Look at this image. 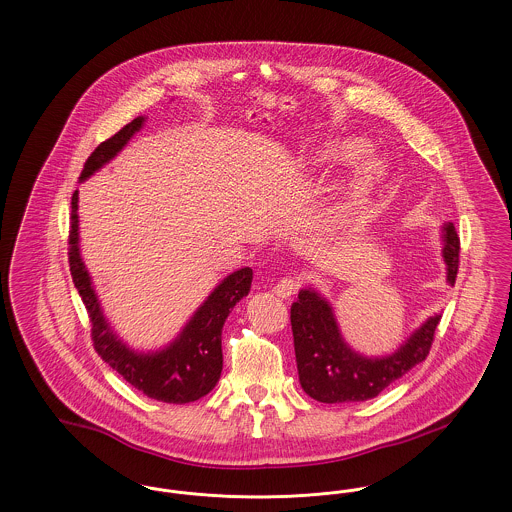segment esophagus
<instances>
[{
    "instance_id": "1",
    "label": "esophagus",
    "mask_w": 512,
    "mask_h": 512,
    "mask_svg": "<svg viewBox=\"0 0 512 512\" xmlns=\"http://www.w3.org/2000/svg\"><path fill=\"white\" fill-rule=\"evenodd\" d=\"M299 288V280L293 278V276H284L276 286H274V293L282 299H288L292 297L293 293L297 292Z\"/></svg>"
}]
</instances>
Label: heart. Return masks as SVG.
Here are the masks:
<instances>
[{
    "label": "heart",
    "instance_id": "b5f03b06",
    "mask_svg": "<svg viewBox=\"0 0 512 512\" xmlns=\"http://www.w3.org/2000/svg\"><path fill=\"white\" fill-rule=\"evenodd\" d=\"M365 151L366 146L361 140H345V142H338V144H330V146L317 149L309 157V165L324 169V167H332V165L351 163V161L359 159ZM380 176H382L380 161H376V159L365 161L361 165V169L355 174V178H351L349 186L345 188L340 203L324 219V224H322L324 230L334 232V230H340L343 226L359 219L365 211L366 197H368L372 186L378 182Z\"/></svg>",
    "mask_w": 512,
    "mask_h": 512
}]
</instances>
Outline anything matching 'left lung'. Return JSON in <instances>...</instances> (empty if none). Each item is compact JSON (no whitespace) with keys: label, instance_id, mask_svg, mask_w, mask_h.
I'll list each match as a JSON object with an SVG mask.
<instances>
[{"label":"left lung","instance_id":"1","mask_svg":"<svg viewBox=\"0 0 512 512\" xmlns=\"http://www.w3.org/2000/svg\"><path fill=\"white\" fill-rule=\"evenodd\" d=\"M461 242L453 222L443 226V261L447 282L453 286L459 270ZM293 347L303 391L320 403L366 401L386 390L422 363L432 347L441 315L430 317L395 353L365 357L341 338L330 303L305 288L292 305Z\"/></svg>","mask_w":512,"mask_h":512}]
</instances>
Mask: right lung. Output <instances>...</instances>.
Returning a JSON list of instances; mask_svg holds the SVG:
<instances>
[{
  "label": "right lung",
  "instance_id": "add662e5",
  "mask_svg": "<svg viewBox=\"0 0 512 512\" xmlns=\"http://www.w3.org/2000/svg\"><path fill=\"white\" fill-rule=\"evenodd\" d=\"M146 117L128 122L115 136L101 142L84 163L80 182L109 163L142 128ZM69 265L74 288L80 293L92 322V340L99 357L147 397L163 403H192L213 390L222 372V326L234 305L249 293L253 270L240 268L226 276L182 328L176 340L159 351L140 353L122 343L99 307L92 278L78 249V190L71 199Z\"/></svg>",
  "mask_w": 512,
  "mask_h": 512
}]
</instances>
